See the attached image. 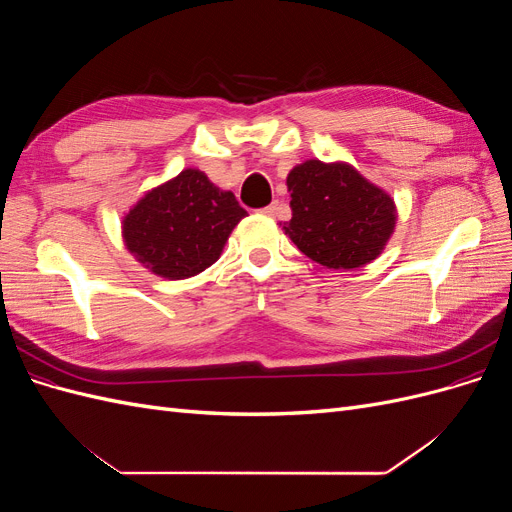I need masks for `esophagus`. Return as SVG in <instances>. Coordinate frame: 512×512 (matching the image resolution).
<instances>
[{
  "instance_id": "34e87169",
  "label": "esophagus",
  "mask_w": 512,
  "mask_h": 512,
  "mask_svg": "<svg viewBox=\"0 0 512 512\" xmlns=\"http://www.w3.org/2000/svg\"><path fill=\"white\" fill-rule=\"evenodd\" d=\"M262 213H267V215H275V213H277V203H271L269 207L262 209Z\"/></svg>"
}]
</instances>
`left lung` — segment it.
Masks as SVG:
<instances>
[{
	"label": "left lung",
	"mask_w": 512,
	"mask_h": 512,
	"mask_svg": "<svg viewBox=\"0 0 512 512\" xmlns=\"http://www.w3.org/2000/svg\"><path fill=\"white\" fill-rule=\"evenodd\" d=\"M286 183L292 218L280 226L307 258L356 269L382 252L395 228V205L352 166L309 160L292 168Z\"/></svg>",
	"instance_id": "left-lung-1"
}]
</instances>
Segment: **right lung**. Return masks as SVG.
<instances>
[{
	"mask_svg": "<svg viewBox=\"0 0 512 512\" xmlns=\"http://www.w3.org/2000/svg\"><path fill=\"white\" fill-rule=\"evenodd\" d=\"M247 211L200 170L188 168L145 194L123 220L128 250L147 269L185 280L211 267Z\"/></svg>",
	"mask_w": 512,
	"mask_h": 512,
	"instance_id": "1",
	"label": "right lung"
}]
</instances>
